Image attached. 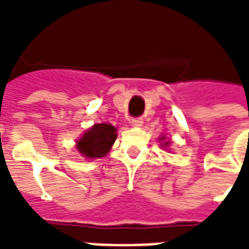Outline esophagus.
<instances>
[{"mask_svg":"<svg viewBox=\"0 0 249 249\" xmlns=\"http://www.w3.org/2000/svg\"><path fill=\"white\" fill-rule=\"evenodd\" d=\"M144 123V120L142 117H136V119H132L130 120V124L133 125V126H141Z\"/></svg>","mask_w":249,"mask_h":249,"instance_id":"esophagus-1","label":"esophagus"}]
</instances>
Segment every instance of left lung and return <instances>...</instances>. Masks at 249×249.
Returning a JSON list of instances; mask_svg holds the SVG:
<instances>
[{"label":"left lung","mask_w":249,"mask_h":249,"mask_svg":"<svg viewBox=\"0 0 249 249\" xmlns=\"http://www.w3.org/2000/svg\"><path fill=\"white\" fill-rule=\"evenodd\" d=\"M167 144H168V141H167V142H165V145H167Z\"/></svg>","instance_id":"left-lung-1"}]
</instances>
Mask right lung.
Instances as JSON below:
<instances>
[{
    "label": "right lung",
    "instance_id": "add662e5",
    "mask_svg": "<svg viewBox=\"0 0 249 249\" xmlns=\"http://www.w3.org/2000/svg\"><path fill=\"white\" fill-rule=\"evenodd\" d=\"M116 128L110 124L93 125L87 133H84L80 141H77V149L88 159L103 157L110 149L116 140Z\"/></svg>",
    "mask_w": 249,
    "mask_h": 249
}]
</instances>
